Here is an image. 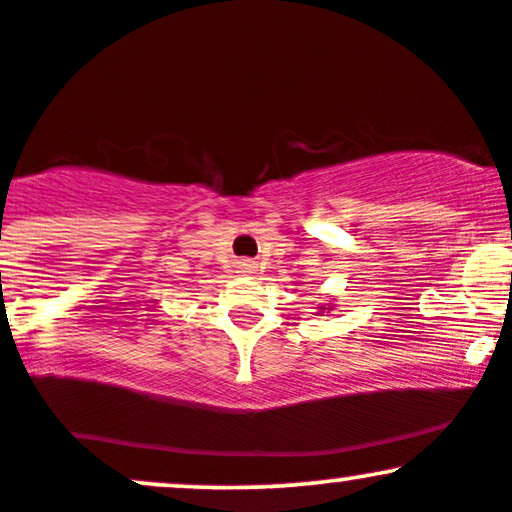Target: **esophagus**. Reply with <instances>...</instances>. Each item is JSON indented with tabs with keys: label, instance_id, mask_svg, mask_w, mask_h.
Segmentation results:
<instances>
[{
	"label": "esophagus",
	"instance_id": "obj_1",
	"mask_svg": "<svg viewBox=\"0 0 512 512\" xmlns=\"http://www.w3.org/2000/svg\"><path fill=\"white\" fill-rule=\"evenodd\" d=\"M238 272L240 274H255L257 272V264L252 260H240L238 262Z\"/></svg>",
	"mask_w": 512,
	"mask_h": 512
}]
</instances>
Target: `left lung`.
<instances>
[{
    "instance_id": "obj_1",
    "label": "left lung",
    "mask_w": 512,
    "mask_h": 512,
    "mask_svg": "<svg viewBox=\"0 0 512 512\" xmlns=\"http://www.w3.org/2000/svg\"><path fill=\"white\" fill-rule=\"evenodd\" d=\"M331 310H334V298H331V300H329V303H326V305H319V307H317V312H315V315H324V312H331Z\"/></svg>"
}]
</instances>
